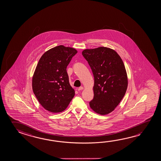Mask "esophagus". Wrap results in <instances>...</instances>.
<instances>
[{
	"label": "esophagus",
	"mask_w": 161,
	"mask_h": 161,
	"mask_svg": "<svg viewBox=\"0 0 161 161\" xmlns=\"http://www.w3.org/2000/svg\"><path fill=\"white\" fill-rule=\"evenodd\" d=\"M84 89V87H82V86H81V87H79L77 90H78V91H81L82 90Z\"/></svg>",
	"instance_id": "1"
}]
</instances>
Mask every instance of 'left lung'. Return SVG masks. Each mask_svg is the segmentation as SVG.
<instances>
[{"label":"left lung","mask_w":161,"mask_h":161,"mask_svg":"<svg viewBox=\"0 0 161 161\" xmlns=\"http://www.w3.org/2000/svg\"><path fill=\"white\" fill-rule=\"evenodd\" d=\"M82 54L94 77V97L90 107L102 115L109 114L126 92L128 81L124 62L117 52L108 47L85 49Z\"/></svg>","instance_id":"1"}]
</instances>
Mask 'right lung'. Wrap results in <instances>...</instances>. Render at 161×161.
Here are the masks:
<instances>
[{"label": "right lung", "mask_w": 161, "mask_h": 161, "mask_svg": "<svg viewBox=\"0 0 161 161\" xmlns=\"http://www.w3.org/2000/svg\"><path fill=\"white\" fill-rule=\"evenodd\" d=\"M77 50L64 45L47 50L40 59L32 78V90L40 104L53 113L64 111L75 95L67 67Z\"/></svg>", "instance_id": "1"}]
</instances>
